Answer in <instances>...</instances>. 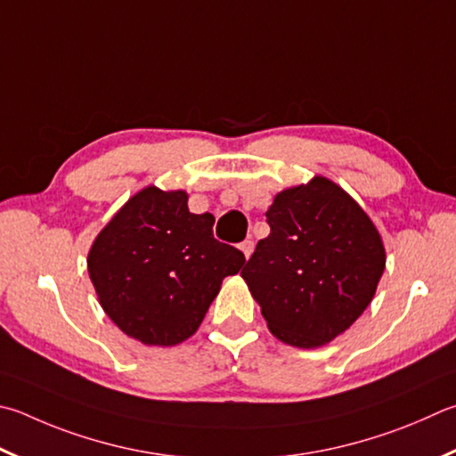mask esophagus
I'll return each instance as SVG.
<instances>
[{
    "label": "esophagus",
    "instance_id": "34e87169",
    "mask_svg": "<svg viewBox=\"0 0 456 456\" xmlns=\"http://www.w3.org/2000/svg\"><path fill=\"white\" fill-rule=\"evenodd\" d=\"M239 249H241V251H243V255H245V259H249V256H251V253H253V241H251V239H245V241H243L241 245H239Z\"/></svg>",
    "mask_w": 456,
    "mask_h": 456
}]
</instances>
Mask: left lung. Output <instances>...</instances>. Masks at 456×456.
<instances>
[{
    "label": "left lung",
    "mask_w": 456,
    "mask_h": 456,
    "mask_svg": "<svg viewBox=\"0 0 456 456\" xmlns=\"http://www.w3.org/2000/svg\"><path fill=\"white\" fill-rule=\"evenodd\" d=\"M271 233L241 277L279 341L314 349L345 333L375 297L385 245L361 205L327 177L283 189Z\"/></svg>",
    "instance_id": "1"
}]
</instances>
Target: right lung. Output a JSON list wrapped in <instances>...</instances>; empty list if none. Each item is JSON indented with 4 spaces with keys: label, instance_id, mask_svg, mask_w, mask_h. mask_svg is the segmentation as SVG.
<instances>
[{
    "label": "right lung",
    "instance_id": "add662e5",
    "mask_svg": "<svg viewBox=\"0 0 456 456\" xmlns=\"http://www.w3.org/2000/svg\"><path fill=\"white\" fill-rule=\"evenodd\" d=\"M185 191L149 185L113 215L87 255L99 305L149 346L183 343L200 329L223 279L245 255L213 237L211 213H189Z\"/></svg>",
    "mask_w": 456,
    "mask_h": 456
}]
</instances>
